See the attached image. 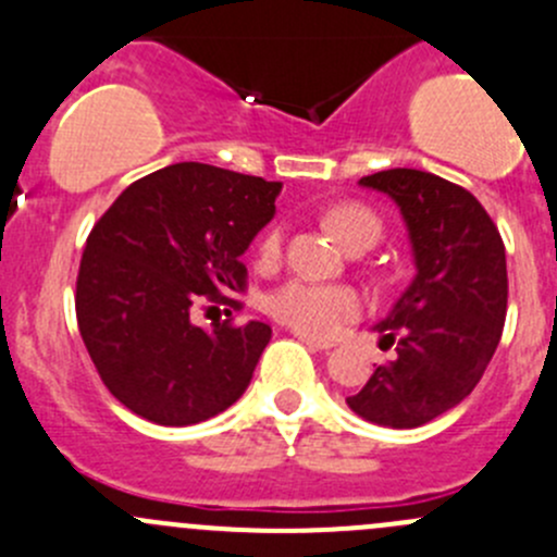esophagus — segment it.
I'll return each mask as SVG.
<instances>
[{
	"mask_svg": "<svg viewBox=\"0 0 557 557\" xmlns=\"http://www.w3.org/2000/svg\"><path fill=\"white\" fill-rule=\"evenodd\" d=\"M294 337L301 339L305 345H310V348H318V350L334 348V343H329V339H318V337H312V334H305V332H294Z\"/></svg>",
	"mask_w": 557,
	"mask_h": 557,
	"instance_id": "obj_1",
	"label": "esophagus"
}]
</instances>
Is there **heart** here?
I'll use <instances>...</instances> for the list:
<instances>
[{"mask_svg": "<svg viewBox=\"0 0 557 557\" xmlns=\"http://www.w3.org/2000/svg\"><path fill=\"white\" fill-rule=\"evenodd\" d=\"M326 225L345 247L364 236L381 234V223L364 207L343 203L326 214ZM283 250V228H272L261 242L263 261H274ZM269 312L285 326L312 337H332L339 329L348 326L361 312V296L348 285H326L312 280H290L272 290L267 299Z\"/></svg>", "mask_w": 557, "mask_h": 557, "instance_id": "1", "label": "heart"}]
</instances>
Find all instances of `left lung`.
I'll return each mask as SVG.
<instances>
[{
  "label": "left lung",
  "mask_w": 557,
  "mask_h": 557,
  "mask_svg": "<svg viewBox=\"0 0 557 557\" xmlns=\"http://www.w3.org/2000/svg\"><path fill=\"white\" fill-rule=\"evenodd\" d=\"M399 207L416 277L375 323L397 359L348 397L364 422L422 428L460 405L487 370L506 321V247L482 203L460 185L416 169L361 176Z\"/></svg>",
  "instance_id": "8db88e82"
}]
</instances>
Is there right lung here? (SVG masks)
<instances>
[{
  "mask_svg": "<svg viewBox=\"0 0 557 557\" xmlns=\"http://www.w3.org/2000/svg\"><path fill=\"white\" fill-rule=\"evenodd\" d=\"M283 185L203 163L133 182L95 223L75 283V318L108 392L163 428L223 413L250 386L272 339L245 326L190 321L193 305L245 290L239 261L274 218Z\"/></svg>",
  "mask_w": 557,
  "mask_h": 557,
  "instance_id": "right-lung-1",
  "label": "right lung"
}]
</instances>
